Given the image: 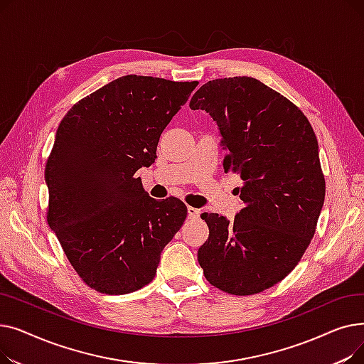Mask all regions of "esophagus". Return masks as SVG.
<instances>
[{
  "label": "esophagus",
  "mask_w": 364,
  "mask_h": 364,
  "mask_svg": "<svg viewBox=\"0 0 364 364\" xmlns=\"http://www.w3.org/2000/svg\"><path fill=\"white\" fill-rule=\"evenodd\" d=\"M187 214H188V218H193V220H198L200 218V209L198 208H193V206H188L187 208Z\"/></svg>",
  "instance_id": "34e87169"
}]
</instances>
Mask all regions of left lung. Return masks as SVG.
<instances>
[{
  "mask_svg": "<svg viewBox=\"0 0 364 364\" xmlns=\"http://www.w3.org/2000/svg\"><path fill=\"white\" fill-rule=\"evenodd\" d=\"M218 127L224 169L240 176L245 206L230 221L205 213L198 261L206 280L254 295L288 276L310 245L324 202L316 134L282 94L250 76L203 84L190 100Z\"/></svg>",
  "mask_w": 364,
  "mask_h": 364,
  "instance_id": "8db88e82",
  "label": "left lung"
}]
</instances>
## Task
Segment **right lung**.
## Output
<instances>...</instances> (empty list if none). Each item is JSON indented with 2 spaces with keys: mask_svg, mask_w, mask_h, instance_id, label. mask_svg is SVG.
<instances>
[{
  "mask_svg": "<svg viewBox=\"0 0 364 364\" xmlns=\"http://www.w3.org/2000/svg\"><path fill=\"white\" fill-rule=\"evenodd\" d=\"M196 85L121 76L76 103L57 128L46 166L47 221L92 289H141L183 225L186 205L150 198L134 174L155 162L162 131Z\"/></svg>",
  "mask_w": 364,
  "mask_h": 364,
  "instance_id": "obj_1",
  "label": "right lung"
}]
</instances>
